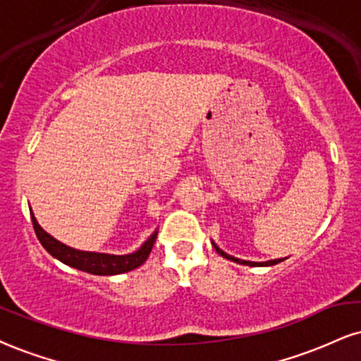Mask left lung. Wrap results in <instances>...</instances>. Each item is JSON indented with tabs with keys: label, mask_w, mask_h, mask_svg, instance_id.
I'll return each mask as SVG.
<instances>
[{
	"label": "left lung",
	"mask_w": 361,
	"mask_h": 361,
	"mask_svg": "<svg viewBox=\"0 0 361 361\" xmlns=\"http://www.w3.org/2000/svg\"><path fill=\"white\" fill-rule=\"evenodd\" d=\"M214 249L219 252L220 255H222V257H225V259H228V260H232V262H237V264H244V266H274V264H279V262H282V260L284 259H274V260H269V262H250V260H240V259H235V257H232V255H228V254H225L224 250H220L219 247H216L215 244H214Z\"/></svg>",
	"instance_id": "obj_1"
}]
</instances>
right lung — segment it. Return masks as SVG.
I'll use <instances>...</instances> for the list:
<instances>
[{
    "label": "right lung",
    "mask_w": 361,
    "mask_h": 361,
    "mask_svg": "<svg viewBox=\"0 0 361 361\" xmlns=\"http://www.w3.org/2000/svg\"><path fill=\"white\" fill-rule=\"evenodd\" d=\"M32 224L37 233L40 244L45 247V250L50 255H54L55 259H59L60 262L67 264V266L79 269V271L89 272V274L95 276H116L123 274V272H129L133 269L141 266L146 262L147 255H149L151 249H153L156 235L158 232H154L147 240L142 244L136 252L128 255H111V254H97V252H85V250H75L72 247L63 245L62 242L55 240L54 237L43 230L38 225L37 219L32 215Z\"/></svg>",
    "instance_id": "add662e5"
}]
</instances>
